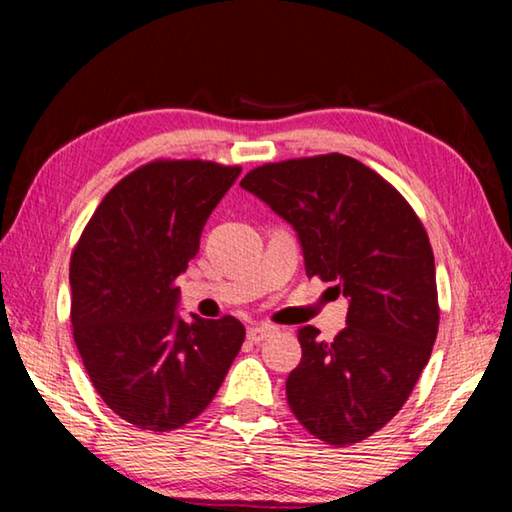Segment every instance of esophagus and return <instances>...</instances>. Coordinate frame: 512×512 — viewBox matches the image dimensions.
Wrapping results in <instances>:
<instances>
[{"instance_id": "obj_1", "label": "esophagus", "mask_w": 512, "mask_h": 512, "mask_svg": "<svg viewBox=\"0 0 512 512\" xmlns=\"http://www.w3.org/2000/svg\"><path fill=\"white\" fill-rule=\"evenodd\" d=\"M275 332H277V329H275L273 325L255 323V325H250V327H248V339L253 341V343H259V341L268 339V336H273Z\"/></svg>"}]
</instances>
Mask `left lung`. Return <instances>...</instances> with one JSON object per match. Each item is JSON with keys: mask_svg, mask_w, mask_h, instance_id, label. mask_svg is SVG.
<instances>
[{"mask_svg": "<svg viewBox=\"0 0 512 512\" xmlns=\"http://www.w3.org/2000/svg\"><path fill=\"white\" fill-rule=\"evenodd\" d=\"M296 230L305 271L334 282L348 320L332 343L298 329L302 359L287 400L311 436L352 445L409 400L438 334L427 232L393 185L341 153L257 167L241 180Z\"/></svg>", "mask_w": 512, "mask_h": 512, "instance_id": "1", "label": "left lung"}]
</instances>
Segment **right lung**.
Returning a JSON list of instances; mask_svg holds the SVG:
<instances>
[{"mask_svg": "<svg viewBox=\"0 0 512 512\" xmlns=\"http://www.w3.org/2000/svg\"><path fill=\"white\" fill-rule=\"evenodd\" d=\"M239 167L155 160L110 189L72 253L74 341L108 409L171 431L214 400L246 339L237 318L178 314V275Z\"/></svg>", "mask_w": 512, "mask_h": 512, "instance_id": "obj_1", "label": "right lung"}]
</instances>
